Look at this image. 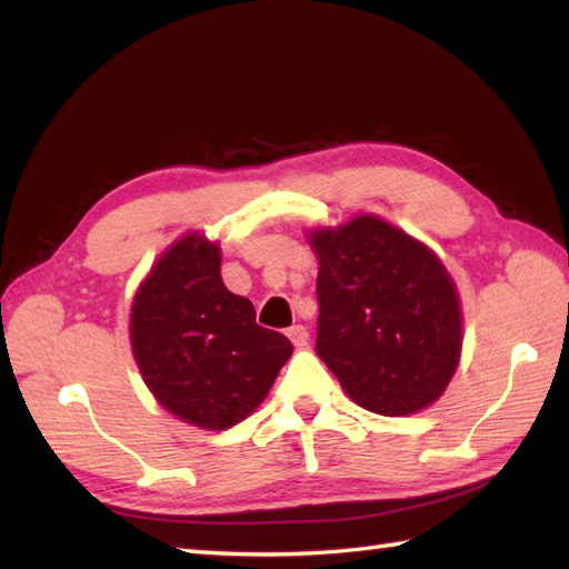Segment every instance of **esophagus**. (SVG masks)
<instances>
[{"instance_id": "1", "label": "esophagus", "mask_w": 569, "mask_h": 569, "mask_svg": "<svg viewBox=\"0 0 569 569\" xmlns=\"http://www.w3.org/2000/svg\"><path fill=\"white\" fill-rule=\"evenodd\" d=\"M288 337H291V342L298 347V349H303V347H308V330L303 328V325H293V328H288Z\"/></svg>"}]
</instances>
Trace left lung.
I'll return each mask as SVG.
<instances>
[{
  "label": "left lung",
  "instance_id": "1",
  "mask_svg": "<svg viewBox=\"0 0 569 569\" xmlns=\"http://www.w3.org/2000/svg\"><path fill=\"white\" fill-rule=\"evenodd\" d=\"M318 271V355L345 393L410 416L445 393L462 355V306L430 247L377 214L308 232Z\"/></svg>",
  "mask_w": 569,
  "mask_h": 569
}]
</instances>
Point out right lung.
<instances>
[{"instance_id":"1","label":"right lung","mask_w":569,"mask_h":569,"mask_svg":"<svg viewBox=\"0 0 569 569\" xmlns=\"http://www.w3.org/2000/svg\"><path fill=\"white\" fill-rule=\"evenodd\" d=\"M217 241L188 232L139 283L129 340L143 383L178 420L227 430L253 413L293 355L257 325L251 300L227 291Z\"/></svg>"}]
</instances>
